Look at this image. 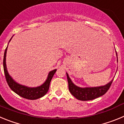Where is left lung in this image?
<instances>
[{"mask_svg": "<svg viewBox=\"0 0 124 124\" xmlns=\"http://www.w3.org/2000/svg\"><path fill=\"white\" fill-rule=\"evenodd\" d=\"M66 76H67L68 81V87L70 92L76 99L80 101L93 100L97 97L103 96L109 90V87L113 81L112 79L104 86L92 87H80L76 86L72 82L67 73H66Z\"/></svg>", "mask_w": 124, "mask_h": 124, "instance_id": "1", "label": "left lung"}]
</instances>
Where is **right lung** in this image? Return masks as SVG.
<instances>
[{"instance_id":"1","label":"right lung","mask_w":124,"mask_h":124,"mask_svg":"<svg viewBox=\"0 0 124 124\" xmlns=\"http://www.w3.org/2000/svg\"><path fill=\"white\" fill-rule=\"evenodd\" d=\"M12 38H11V39H12ZM11 39L10 40V41L11 40ZM7 47H8V45L7 46L5 52H4L3 65H4V73H5V78H6V81L10 88L14 93L17 94L18 96H21V97L27 99L35 100V99H39L40 97L44 96L48 91L50 82L51 81V79L53 78V76H54V73L56 71V70L51 71L48 73V78H47L45 82L40 86H38V87H30L18 84L17 82H15L13 79L9 75L8 71H7V70L6 53L7 50Z\"/></svg>"}]
</instances>
